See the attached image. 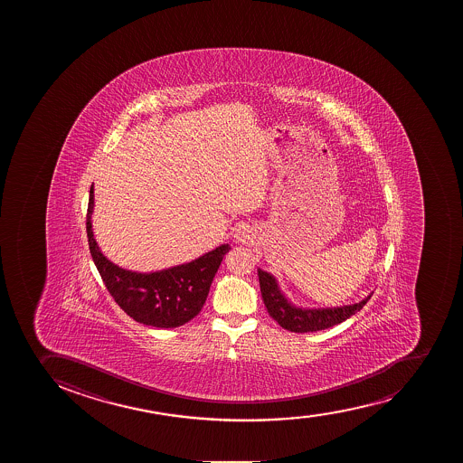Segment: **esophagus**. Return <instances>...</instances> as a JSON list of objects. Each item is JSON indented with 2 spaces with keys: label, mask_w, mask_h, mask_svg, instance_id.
<instances>
[{
  "label": "esophagus",
  "mask_w": 463,
  "mask_h": 463,
  "mask_svg": "<svg viewBox=\"0 0 463 463\" xmlns=\"http://www.w3.org/2000/svg\"><path fill=\"white\" fill-rule=\"evenodd\" d=\"M234 239L237 243H249L253 239L252 229L249 228V226H240L235 231Z\"/></svg>",
  "instance_id": "obj_1"
}]
</instances>
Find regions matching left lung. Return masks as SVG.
Returning a JSON list of instances; mask_svg holds the SVG:
<instances>
[{"mask_svg": "<svg viewBox=\"0 0 463 463\" xmlns=\"http://www.w3.org/2000/svg\"><path fill=\"white\" fill-rule=\"evenodd\" d=\"M258 278H260L262 300L266 305L267 312L270 314L273 320L278 321V325L296 334L317 332V330H325L339 325L354 316L357 311H361L371 298L370 294L362 302L345 305V307L302 309V307H294L293 303L288 302V298L280 293L279 285L270 273L258 269Z\"/></svg>", "mask_w": 463, "mask_h": 463, "instance_id": "obj_1", "label": "left lung"}]
</instances>
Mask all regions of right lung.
Here are the masks:
<instances>
[{"mask_svg": "<svg viewBox=\"0 0 463 463\" xmlns=\"http://www.w3.org/2000/svg\"><path fill=\"white\" fill-rule=\"evenodd\" d=\"M93 185L89 194V249L111 298L131 318L161 329L185 325L201 312L220 262L231 250L222 244L194 261L152 273L125 270L109 261L98 248L92 231Z\"/></svg>", "mask_w": 463, "mask_h": 463, "instance_id": "obj_1", "label": "right lung"}]
</instances>
